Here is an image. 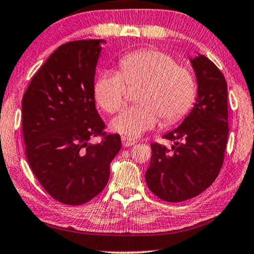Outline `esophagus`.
<instances>
[{"instance_id": "obj_1", "label": "esophagus", "mask_w": 254, "mask_h": 254, "mask_svg": "<svg viewBox=\"0 0 254 254\" xmlns=\"http://www.w3.org/2000/svg\"><path fill=\"white\" fill-rule=\"evenodd\" d=\"M134 143H135V140L134 139H131V138H127V137H122V145L124 147L133 146Z\"/></svg>"}]
</instances>
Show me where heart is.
Segmentation results:
<instances>
[{
	"label": "heart",
	"mask_w": 254,
	"mask_h": 254,
	"mask_svg": "<svg viewBox=\"0 0 254 254\" xmlns=\"http://www.w3.org/2000/svg\"><path fill=\"white\" fill-rule=\"evenodd\" d=\"M120 71L105 70L94 82L98 105L109 114L127 103V85H140L137 101L112 121L113 131L127 137H139L156 126L162 116L165 122H177L189 111L196 96L194 75L178 66L168 54L140 50L124 56Z\"/></svg>",
	"instance_id": "heart-1"
}]
</instances>
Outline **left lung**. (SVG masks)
Segmentation results:
<instances>
[{
    "label": "left lung",
    "instance_id": "left-lung-1",
    "mask_svg": "<svg viewBox=\"0 0 254 254\" xmlns=\"http://www.w3.org/2000/svg\"><path fill=\"white\" fill-rule=\"evenodd\" d=\"M197 79L191 112L175 130L163 135L175 141L171 149L153 142L146 171L150 191L166 202H183L210 187L224 163L228 139L227 82L205 56L190 59Z\"/></svg>",
    "mask_w": 254,
    "mask_h": 254
}]
</instances>
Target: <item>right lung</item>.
Returning a JSON list of instances; mask_svg holds the SVG:
<instances>
[{"label": "right lung", "instance_id": "right-lung-1", "mask_svg": "<svg viewBox=\"0 0 254 254\" xmlns=\"http://www.w3.org/2000/svg\"><path fill=\"white\" fill-rule=\"evenodd\" d=\"M105 40H79L57 49L34 75L21 103L28 164L51 197L81 205L103 191L121 149L106 134L96 108L94 74ZM100 135L98 144L89 140Z\"/></svg>", "mask_w": 254, "mask_h": 254}]
</instances>
